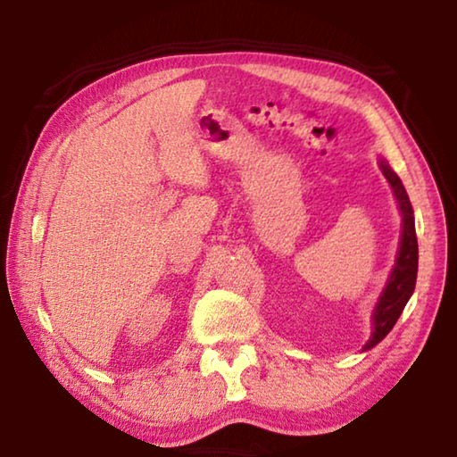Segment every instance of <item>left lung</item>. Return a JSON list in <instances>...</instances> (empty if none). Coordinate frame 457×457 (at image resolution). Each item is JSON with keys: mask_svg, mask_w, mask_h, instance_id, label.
I'll use <instances>...</instances> for the list:
<instances>
[{"mask_svg": "<svg viewBox=\"0 0 457 457\" xmlns=\"http://www.w3.org/2000/svg\"><path fill=\"white\" fill-rule=\"evenodd\" d=\"M378 167L385 175V179L389 181L393 195H395L401 215H403V229H401V242L395 266L391 270L389 280L381 292V296L377 300V306L373 311V332L367 340L365 349H373L375 345L389 335L391 328L395 327L397 319L403 312L407 300L411 298L415 290L417 280V260H420V250H417V236H415V220H413V207L411 201L407 197V191L401 183L399 177L391 171V167L386 165V161L378 159Z\"/></svg>", "mask_w": 457, "mask_h": 457, "instance_id": "1", "label": "left lung"}]
</instances>
